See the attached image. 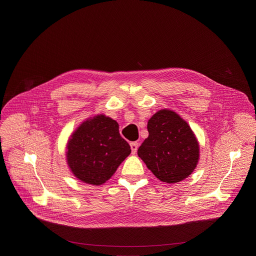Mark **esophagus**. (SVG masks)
I'll return each mask as SVG.
<instances>
[{
	"label": "esophagus",
	"instance_id": "34e87169",
	"mask_svg": "<svg viewBox=\"0 0 256 256\" xmlns=\"http://www.w3.org/2000/svg\"><path fill=\"white\" fill-rule=\"evenodd\" d=\"M138 142H132L130 144V149H132V154H136V151H138Z\"/></svg>",
	"mask_w": 256,
	"mask_h": 256
}]
</instances>
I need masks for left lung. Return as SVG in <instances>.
<instances>
[{
	"instance_id": "1",
	"label": "left lung",
	"mask_w": 256,
	"mask_h": 256,
	"mask_svg": "<svg viewBox=\"0 0 256 256\" xmlns=\"http://www.w3.org/2000/svg\"><path fill=\"white\" fill-rule=\"evenodd\" d=\"M149 136L138 157L161 181L175 184L190 176L198 162V142L190 126L174 112L162 109L148 122Z\"/></svg>"
}]
</instances>
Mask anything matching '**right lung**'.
I'll list each match as a JSON object with an SVG mask.
<instances>
[{
    "label": "right lung",
    "mask_w": 256,
    "mask_h": 256,
    "mask_svg": "<svg viewBox=\"0 0 256 256\" xmlns=\"http://www.w3.org/2000/svg\"><path fill=\"white\" fill-rule=\"evenodd\" d=\"M118 124L97 116L84 122L68 142L66 160L74 175L85 184L100 186L110 178L130 154Z\"/></svg>",
    "instance_id": "add662e5"
}]
</instances>
